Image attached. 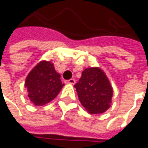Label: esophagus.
I'll return each instance as SVG.
<instances>
[{
    "label": "esophagus",
    "instance_id": "1",
    "mask_svg": "<svg viewBox=\"0 0 148 148\" xmlns=\"http://www.w3.org/2000/svg\"><path fill=\"white\" fill-rule=\"evenodd\" d=\"M67 83L70 84V85H74V83H75V80H74V79H70L67 80Z\"/></svg>",
    "mask_w": 148,
    "mask_h": 148
}]
</instances>
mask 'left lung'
<instances>
[{"instance_id":"obj_1","label":"left lung","mask_w":148,"mask_h":148,"mask_svg":"<svg viewBox=\"0 0 148 148\" xmlns=\"http://www.w3.org/2000/svg\"><path fill=\"white\" fill-rule=\"evenodd\" d=\"M74 87L79 102L90 114L103 113L110 108L113 88L101 69H86Z\"/></svg>"}]
</instances>
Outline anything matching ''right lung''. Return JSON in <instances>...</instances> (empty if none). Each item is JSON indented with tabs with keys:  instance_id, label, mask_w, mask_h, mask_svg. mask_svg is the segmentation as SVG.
I'll use <instances>...</instances> for the list:
<instances>
[{
	"instance_id": "add662e5",
	"label": "right lung",
	"mask_w": 148,
	"mask_h": 148,
	"mask_svg": "<svg viewBox=\"0 0 148 148\" xmlns=\"http://www.w3.org/2000/svg\"><path fill=\"white\" fill-rule=\"evenodd\" d=\"M54 64L49 61L38 62L28 74L25 86L29 99L37 106H42L52 101L64 86L61 81Z\"/></svg>"
}]
</instances>
